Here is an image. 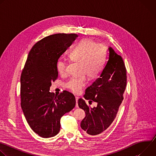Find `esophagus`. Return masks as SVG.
I'll list each match as a JSON object with an SVG mask.
<instances>
[{"instance_id": "34e87169", "label": "esophagus", "mask_w": 156, "mask_h": 156, "mask_svg": "<svg viewBox=\"0 0 156 156\" xmlns=\"http://www.w3.org/2000/svg\"><path fill=\"white\" fill-rule=\"evenodd\" d=\"M78 99L79 98L78 97H75V99H76V107H78Z\"/></svg>"}]
</instances>
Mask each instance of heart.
Here are the masks:
<instances>
[{
    "mask_svg": "<svg viewBox=\"0 0 156 156\" xmlns=\"http://www.w3.org/2000/svg\"><path fill=\"white\" fill-rule=\"evenodd\" d=\"M107 48L104 44L96 43L94 41L84 38L76 44L69 53V57L73 62H80L79 76L71 78L65 83V87L74 93H79L86 85V76L94 78L104 69ZM68 62L59 58L56 63V68L60 75L67 72Z\"/></svg>",
    "mask_w": 156,
    "mask_h": 156,
    "instance_id": "b5f03b06",
    "label": "heart"
}]
</instances>
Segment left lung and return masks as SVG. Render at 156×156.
Returning <instances> with one entry per match:
<instances>
[{
    "mask_svg": "<svg viewBox=\"0 0 156 156\" xmlns=\"http://www.w3.org/2000/svg\"><path fill=\"white\" fill-rule=\"evenodd\" d=\"M108 51V60L99 78L86 88L84 96L90 104L97 102V107L91 108L82 99L78 100L79 107L86 114L81 127L89 136L99 135L109 127L123 99L126 86L125 65L112 48H109Z\"/></svg>",
    "mask_w": 156,
    "mask_h": 156,
    "instance_id": "1",
    "label": "left lung"
}]
</instances>
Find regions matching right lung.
Instances as JSON below:
<instances>
[{"label": "right lung", "mask_w": 156, "mask_h": 156, "mask_svg": "<svg viewBox=\"0 0 156 156\" xmlns=\"http://www.w3.org/2000/svg\"><path fill=\"white\" fill-rule=\"evenodd\" d=\"M78 37L58 33L37 42L29 52L20 77L21 106L31 128L42 138L57 135L60 119L76 105L75 98L63 91L58 96L49 92L58 78L56 63Z\"/></svg>", "instance_id": "right-lung-1"}]
</instances>
